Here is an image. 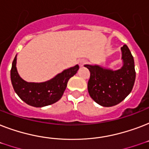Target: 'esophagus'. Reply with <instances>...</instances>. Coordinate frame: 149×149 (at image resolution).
Segmentation results:
<instances>
[{
  "mask_svg": "<svg viewBox=\"0 0 149 149\" xmlns=\"http://www.w3.org/2000/svg\"><path fill=\"white\" fill-rule=\"evenodd\" d=\"M87 63V61L86 60V59H80V60L79 61V65H80V66H84L85 64H86Z\"/></svg>",
  "mask_w": 149,
  "mask_h": 149,
  "instance_id": "esophagus-1",
  "label": "esophagus"
}]
</instances>
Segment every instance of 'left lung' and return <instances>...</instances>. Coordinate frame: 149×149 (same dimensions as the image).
I'll return each instance as SVG.
<instances>
[{"label":"left lung","mask_w":149,"mask_h":149,"mask_svg":"<svg viewBox=\"0 0 149 149\" xmlns=\"http://www.w3.org/2000/svg\"><path fill=\"white\" fill-rule=\"evenodd\" d=\"M124 65L116 71L99 65H85L91 72L87 89L91 98L104 107H112L132 92L135 80L134 58L126 45L121 47Z\"/></svg>","instance_id":"1"}]
</instances>
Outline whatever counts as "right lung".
Here are the masks:
<instances>
[{
  "label": "right lung",
  "mask_w": 149,
  "mask_h": 149,
  "mask_svg": "<svg viewBox=\"0 0 149 149\" xmlns=\"http://www.w3.org/2000/svg\"><path fill=\"white\" fill-rule=\"evenodd\" d=\"M16 56L10 70V79L14 90L23 101L36 107L48 106L58 101L66 88L69 79L79 70V65H77L64 70L53 79L45 83H28L23 80L17 73Z\"/></svg>",
  "instance_id": "1"
}]
</instances>
